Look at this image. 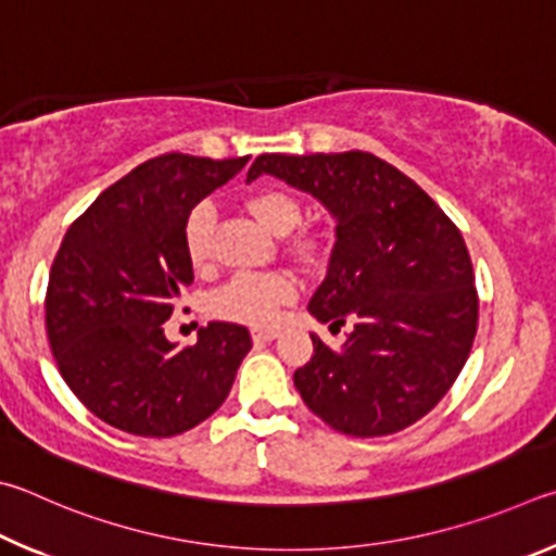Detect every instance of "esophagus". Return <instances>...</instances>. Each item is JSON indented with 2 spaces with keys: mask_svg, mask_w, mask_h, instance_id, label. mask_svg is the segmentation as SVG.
<instances>
[{
  "mask_svg": "<svg viewBox=\"0 0 556 556\" xmlns=\"http://www.w3.org/2000/svg\"><path fill=\"white\" fill-rule=\"evenodd\" d=\"M251 337H253V342H273V339H278L280 337V332L278 329H251Z\"/></svg>",
  "mask_w": 556,
  "mask_h": 556,
  "instance_id": "1",
  "label": "esophagus"
}]
</instances>
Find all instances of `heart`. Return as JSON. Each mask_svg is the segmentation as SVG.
I'll return each mask as SVG.
<instances>
[{
	"mask_svg": "<svg viewBox=\"0 0 556 556\" xmlns=\"http://www.w3.org/2000/svg\"><path fill=\"white\" fill-rule=\"evenodd\" d=\"M247 210L261 227L273 233H288L300 219V202L283 190H261L251 194ZM214 204L198 202L185 219L182 241L185 256L192 268H204L212 261V231ZM295 295V280L283 270L270 273H239L229 283L214 290L210 298V313L231 323L263 327L276 319L278 309Z\"/></svg>",
	"mask_w": 556,
	"mask_h": 556,
	"instance_id": "obj_1",
	"label": "heart"
}]
</instances>
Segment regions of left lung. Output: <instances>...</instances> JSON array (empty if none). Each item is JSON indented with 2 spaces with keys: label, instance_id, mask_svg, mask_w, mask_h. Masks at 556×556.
<instances>
[{
  "label": "left lung",
  "instance_id": "left-lung-1",
  "mask_svg": "<svg viewBox=\"0 0 556 556\" xmlns=\"http://www.w3.org/2000/svg\"><path fill=\"white\" fill-rule=\"evenodd\" d=\"M276 175L337 222L309 315L354 325L339 352L317 334L295 371L305 405L337 432L383 437L420 420L469 358L479 295L456 224L405 173L374 153H263L247 182Z\"/></svg>",
  "mask_w": 556,
  "mask_h": 556
}]
</instances>
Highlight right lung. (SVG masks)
<instances>
[{
	"label": "right lung",
	"mask_w": 556,
	"mask_h": 556,
	"mask_svg": "<svg viewBox=\"0 0 556 556\" xmlns=\"http://www.w3.org/2000/svg\"><path fill=\"white\" fill-rule=\"evenodd\" d=\"M247 163L159 155L106 188L63 237L46 290L48 342L77 401L116 430L173 437L227 401L249 329L210 323L178 349L163 323L194 278L185 219Z\"/></svg>",
	"instance_id": "add662e5"
}]
</instances>
